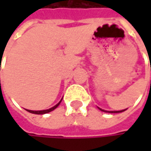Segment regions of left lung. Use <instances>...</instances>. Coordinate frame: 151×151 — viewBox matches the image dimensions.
<instances>
[{"instance_id":"left-lung-1","label":"left lung","mask_w":151,"mask_h":151,"mask_svg":"<svg viewBox=\"0 0 151 151\" xmlns=\"http://www.w3.org/2000/svg\"><path fill=\"white\" fill-rule=\"evenodd\" d=\"M101 111H103V112H108V113H122V112H123V111H125L126 109H124V110H121V111H106V110H103V109H101V108H100Z\"/></svg>"}]
</instances>
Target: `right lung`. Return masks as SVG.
<instances>
[{"mask_svg": "<svg viewBox=\"0 0 151 151\" xmlns=\"http://www.w3.org/2000/svg\"><path fill=\"white\" fill-rule=\"evenodd\" d=\"M62 101V100H61ZM61 101L57 104L56 106H54L53 107H51V108H49V109H46V110H40V111H33V110H27L28 112H29V113H32V114H47V113H49V112H51V111H53L55 108H57L58 105L60 104V102H61Z\"/></svg>", "mask_w": 151, "mask_h": 151, "instance_id": "add662e5", "label": "right lung"}]
</instances>
